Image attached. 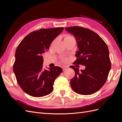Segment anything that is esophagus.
<instances>
[{"label":"esophagus","mask_w":122,"mask_h":122,"mask_svg":"<svg viewBox=\"0 0 122 122\" xmlns=\"http://www.w3.org/2000/svg\"><path fill=\"white\" fill-rule=\"evenodd\" d=\"M67 69H68V67L67 66H64V67H62V70H63V71H65V70Z\"/></svg>","instance_id":"34e87169"}]
</instances>
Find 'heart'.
Segmentation results:
<instances>
[{"instance_id": "obj_1", "label": "heart", "mask_w": 122, "mask_h": 122, "mask_svg": "<svg viewBox=\"0 0 122 122\" xmlns=\"http://www.w3.org/2000/svg\"><path fill=\"white\" fill-rule=\"evenodd\" d=\"M69 36H66L65 38H67V37H69ZM62 60H63L64 61H65L66 60V58H64L63 59H62Z\"/></svg>"}]
</instances>
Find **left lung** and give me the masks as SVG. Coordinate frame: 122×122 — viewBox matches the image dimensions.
<instances>
[{"mask_svg":"<svg viewBox=\"0 0 122 122\" xmlns=\"http://www.w3.org/2000/svg\"><path fill=\"white\" fill-rule=\"evenodd\" d=\"M65 29L74 36L78 47L74 64L86 66L80 72L74 66H70L75 72L70 81L71 87L78 94H93L105 84L111 69L108 47L100 36L89 29L79 26Z\"/></svg>","mask_w":122,"mask_h":122,"instance_id":"obj_1","label":"left lung"}]
</instances>
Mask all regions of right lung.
Returning <instances> with one entry per match:
<instances>
[{
    "mask_svg": "<svg viewBox=\"0 0 122 122\" xmlns=\"http://www.w3.org/2000/svg\"><path fill=\"white\" fill-rule=\"evenodd\" d=\"M64 27L41 29L26 36L17 48L13 71L18 84L27 94L41 97L52 92L55 79L62 69L55 66L42 70V53L49 50Z\"/></svg>",
    "mask_w": 122,
    "mask_h": 122,
    "instance_id": "right-lung-1",
    "label": "right lung"
}]
</instances>
